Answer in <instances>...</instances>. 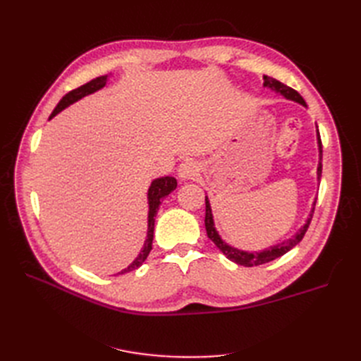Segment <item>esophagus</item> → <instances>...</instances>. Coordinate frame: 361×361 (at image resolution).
I'll list each match as a JSON object with an SVG mask.
<instances>
[{"instance_id": "obj_1", "label": "esophagus", "mask_w": 361, "mask_h": 361, "mask_svg": "<svg viewBox=\"0 0 361 361\" xmlns=\"http://www.w3.org/2000/svg\"><path fill=\"white\" fill-rule=\"evenodd\" d=\"M199 173V169L197 166H195V162L187 159L183 161L179 169H178V176L182 179V180H187V179H194L195 176H197Z\"/></svg>"}]
</instances>
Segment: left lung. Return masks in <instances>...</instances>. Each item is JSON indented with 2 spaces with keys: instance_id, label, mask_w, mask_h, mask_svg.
<instances>
[{
  "instance_id": "1",
  "label": "left lung",
  "mask_w": 361,
  "mask_h": 361,
  "mask_svg": "<svg viewBox=\"0 0 361 361\" xmlns=\"http://www.w3.org/2000/svg\"><path fill=\"white\" fill-rule=\"evenodd\" d=\"M264 85L268 87V89L274 90L280 94H283L286 97V99H290V101H295L298 102L304 106L305 105V101L301 97V94L297 92L290 89V87L285 85L283 82L271 78V76H264ZM318 146H319V166H318V180H321V173H322V143H321V135H319V130H318ZM204 203H206V215H204V227H206V233H207V238L211 239V241L220 248L223 251V255L228 259L235 262V264L238 265H243V267H257V265H264L267 264V262H271L274 260L283 255H286L289 250H292L295 245H297L301 239L304 238L305 232H307V228L310 226V221H312V216H313V212H314V204H313V209L310 212V216L307 218V221H305V224L300 228V231L295 233L292 238L286 239V241H283L277 245H272L264 251H256V253H248V251H243V250H238L232 245H228L227 243H224L221 236L218 235L216 228H215V224H214V218H212V211H211V204H209V200H207V197H204Z\"/></svg>"
}]
</instances>
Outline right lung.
Listing matches in <instances>:
<instances>
[{
  "mask_svg": "<svg viewBox=\"0 0 361 361\" xmlns=\"http://www.w3.org/2000/svg\"><path fill=\"white\" fill-rule=\"evenodd\" d=\"M108 80V75H102V76H97V78L89 81L87 84L78 87V89H75L72 92H69L68 94L63 96V99L59 102V105L54 108L52 114L49 116V118H52L54 116H57L61 110L64 108L69 106L71 104L80 101L81 97L87 96V94H92L94 92H97L99 89L106 84ZM178 187V180L171 178V176H166V178H158L154 182L150 183L149 191H147V200H149V216H147V238L145 241V247L141 248L140 255L135 257V260L130 264L128 268L122 269L117 274H125V272L129 271H134L138 267L143 265V262L147 259L150 250H152V241H154V231H155V216L158 214L159 209V204L162 202V199L169 195L173 190H176Z\"/></svg>",
  "mask_w": 361,
  "mask_h": 361,
  "instance_id": "add662e5",
  "label": "right lung"
}]
</instances>
